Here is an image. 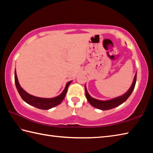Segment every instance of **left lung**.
<instances>
[{"mask_svg":"<svg viewBox=\"0 0 153 153\" xmlns=\"http://www.w3.org/2000/svg\"><path fill=\"white\" fill-rule=\"evenodd\" d=\"M136 79H137V73L135 74L134 82H133L132 85L131 86L130 89H129L128 91H127L124 95H123L121 97H117V98L109 100H105V101H103V100H99L95 99H93V97H91L88 92H87L86 87L85 86V96L86 98L88 100L89 102L91 104V105L95 107V108L102 110H110L115 108L116 106H118L119 105H122L123 102H124L126 100L129 98V97L131 95V93L134 91L135 88V83H136Z\"/></svg>","mask_w":153,"mask_h":153,"instance_id":"8db88e82","label":"left lung"}]
</instances>
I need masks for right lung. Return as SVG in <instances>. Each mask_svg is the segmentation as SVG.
<instances>
[{
    "label": "right lung",
    "instance_id": "add662e5",
    "mask_svg": "<svg viewBox=\"0 0 153 153\" xmlns=\"http://www.w3.org/2000/svg\"><path fill=\"white\" fill-rule=\"evenodd\" d=\"M14 74H15L14 78H15V83H16V88H17L19 94V95L21 96L22 99L24 100L25 102L29 104V105H32L35 107H36V108L42 109V110H48L51 108H53V107L56 106L58 105H60V104L62 102L65 96H66L68 87H69V85H70V83L71 82V81H70V82H69L66 84V86L65 87L63 92L59 96L54 97V98H52V99L39 98V97L31 95L30 94H28L27 92H25V91L20 87V85H19L16 71H15Z\"/></svg>",
    "mask_w": 153,
    "mask_h": 153
}]
</instances>
